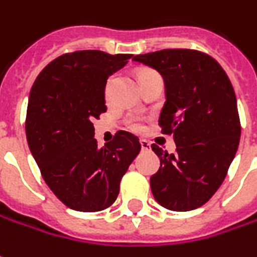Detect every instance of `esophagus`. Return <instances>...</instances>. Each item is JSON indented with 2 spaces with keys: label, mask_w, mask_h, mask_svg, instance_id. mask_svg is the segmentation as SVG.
<instances>
[{
  "label": "esophagus",
  "mask_w": 257,
  "mask_h": 257,
  "mask_svg": "<svg viewBox=\"0 0 257 257\" xmlns=\"http://www.w3.org/2000/svg\"><path fill=\"white\" fill-rule=\"evenodd\" d=\"M141 148H142V151H151V145L148 141H141Z\"/></svg>",
  "instance_id": "1"
}]
</instances>
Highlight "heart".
Listing matches in <instances>:
<instances>
[{"label":"heart","instance_id":"1","mask_svg":"<svg viewBox=\"0 0 257 257\" xmlns=\"http://www.w3.org/2000/svg\"><path fill=\"white\" fill-rule=\"evenodd\" d=\"M149 73H153V71H151V70H142V71L139 73V78L143 77V76H146V74H149ZM111 84H112V78H109V80H108V83H106V87H105L106 94H108L109 88H111ZM128 126L132 129V131H142L143 129L142 122L139 121L138 118H129Z\"/></svg>","mask_w":257,"mask_h":257}]
</instances>
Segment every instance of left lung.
Here are the masks:
<instances>
[{
    "mask_svg": "<svg viewBox=\"0 0 257 257\" xmlns=\"http://www.w3.org/2000/svg\"><path fill=\"white\" fill-rule=\"evenodd\" d=\"M134 62L158 70L166 102L159 116L162 134H172L176 153L158 145L160 167L151 177L155 200L172 211H191L222 184L240 139L236 97L229 78L211 56L191 49L138 55Z\"/></svg>",
    "mask_w": 257,
    "mask_h": 257,
    "instance_id": "8db88e82",
    "label": "left lung"
}]
</instances>
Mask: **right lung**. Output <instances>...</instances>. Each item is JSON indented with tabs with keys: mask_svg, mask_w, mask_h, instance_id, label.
<instances>
[{
	"mask_svg": "<svg viewBox=\"0 0 257 257\" xmlns=\"http://www.w3.org/2000/svg\"><path fill=\"white\" fill-rule=\"evenodd\" d=\"M131 57L101 50L66 53L32 85L25 122L29 149L49 188L74 211L112 205L122 176L141 152L139 139L125 131L98 148L92 125L106 111V80Z\"/></svg>",
	"mask_w": 257,
	"mask_h": 257,
	"instance_id": "obj_1",
	"label": "right lung"
}]
</instances>
